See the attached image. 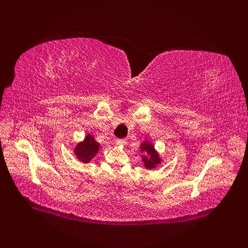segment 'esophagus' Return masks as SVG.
Segmentation results:
<instances>
[{"mask_svg":"<svg viewBox=\"0 0 248 248\" xmlns=\"http://www.w3.org/2000/svg\"><path fill=\"white\" fill-rule=\"evenodd\" d=\"M115 142H116L117 146H121L122 147V146H124L126 144V140H116Z\"/></svg>","mask_w":248,"mask_h":248,"instance_id":"obj_1","label":"esophagus"}]
</instances>
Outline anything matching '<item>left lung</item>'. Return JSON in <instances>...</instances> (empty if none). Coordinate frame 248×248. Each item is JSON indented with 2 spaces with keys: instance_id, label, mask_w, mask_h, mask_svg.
<instances>
[{
  "instance_id": "obj_1",
  "label": "left lung",
  "mask_w": 248,
  "mask_h": 248,
  "mask_svg": "<svg viewBox=\"0 0 248 248\" xmlns=\"http://www.w3.org/2000/svg\"><path fill=\"white\" fill-rule=\"evenodd\" d=\"M140 152L145 155H141L142 162L146 169L151 170L157 168L161 163V158L159 154L156 152L153 144L150 140H146L140 145Z\"/></svg>"
}]
</instances>
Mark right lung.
<instances>
[{"mask_svg": "<svg viewBox=\"0 0 248 248\" xmlns=\"http://www.w3.org/2000/svg\"><path fill=\"white\" fill-rule=\"evenodd\" d=\"M100 150V144L97 142L91 134H88L85 140L78 142L74 148V154L80 162L89 163Z\"/></svg>", "mask_w": 248, "mask_h": 248, "instance_id": "add662e5", "label": "right lung"}]
</instances>
